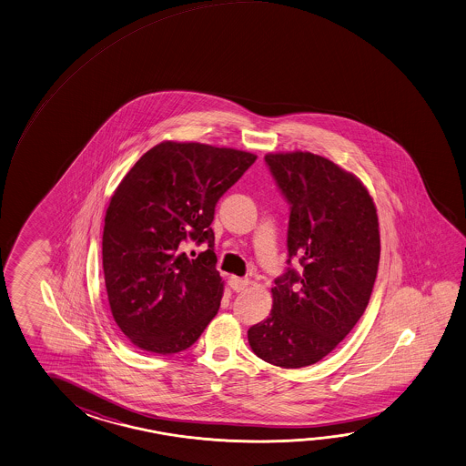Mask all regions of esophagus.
<instances>
[{
  "label": "esophagus",
  "mask_w": 466,
  "mask_h": 466,
  "mask_svg": "<svg viewBox=\"0 0 466 466\" xmlns=\"http://www.w3.org/2000/svg\"><path fill=\"white\" fill-rule=\"evenodd\" d=\"M229 288L233 289L235 292H243L249 286V280L243 279V278H229Z\"/></svg>",
  "instance_id": "obj_1"
}]
</instances>
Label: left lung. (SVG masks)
<instances>
[{"mask_svg": "<svg viewBox=\"0 0 466 466\" xmlns=\"http://www.w3.org/2000/svg\"><path fill=\"white\" fill-rule=\"evenodd\" d=\"M290 203L288 263L276 279L272 309L248 330L266 363L286 370L319 363L361 319L378 274L381 239L376 205L363 182L307 151L266 154Z\"/></svg>", "mask_w": 466, "mask_h": 466, "instance_id": "obj_1", "label": "left lung"}]
</instances>
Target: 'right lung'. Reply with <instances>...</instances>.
I'll use <instances>...</instances> for the list:
<instances>
[{
    "instance_id": "right-lung-1",
    "label": "right lung",
    "mask_w": 466,
    "mask_h": 466,
    "mask_svg": "<svg viewBox=\"0 0 466 466\" xmlns=\"http://www.w3.org/2000/svg\"><path fill=\"white\" fill-rule=\"evenodd\" d=\"M254 161V154L233 147L164 141L141 156L111 195L103 227L105 286L111 315L135 347L157 355L184 351L218 312L215 205ZM188 240L209 248L188 258Z\"/></svg>"
}]
</instances>
